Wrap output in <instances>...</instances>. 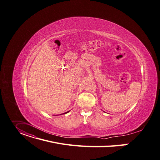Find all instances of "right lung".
I'll return each mask as SVG.
<instances>
[{
    "label": "right lung",
    "mask_w": 160,
    "mask_h": 160,
    "mask_svg": "<svg viewBox=\"0 0 160 160\" xmlns=\"http://www.w3.org/2000/svg\"><path fill=\"white\" fill-rule=\"evenodd\" d=\"M69 111H68V112H66V113H68V112H69Z\"/></svg>",
    "instance_id": "right-lung-1"
}]
</instances>
